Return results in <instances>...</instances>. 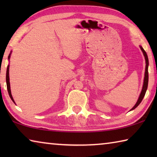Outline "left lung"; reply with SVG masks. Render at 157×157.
Segmentation results:
<instances>
[{
  "label": "left lung",
  "mask_w": 157,
  "mask_h": 157,
  "mask_svg": "<svg viewBox=\"0 0 157 157\" xmlns=\"http://www.w3.org/2000/svg\"><path fill=\"white\" fill-rule=\"evenodd\" d=\"M140 49H141L142 52L143 53V55H144L145 56V62H146V66H145V78H144V82H143V89H142V91L141 93H140V96L139 98V100H138L137 102L136 103V105L134 106V107H133L131 110L134 109L135 108H136L140 104V102H141L142 100L143 99V98H144L145 95V93L146 91H147V85H148V65H149V61H148V57H147V53L144 50V49L141 46H140Z\"/></svg>",
  "instance_id": "left-lung-1"
}]
</instances>
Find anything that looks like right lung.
Masks as SVG:
<instances>
[{
	"instance_id": "right-lung-1",
	"label": "right lung",
	"mask_w": 157,
	"mask_h": 157,
	"mask_svg": "<svg viewBox=\"0 0 157 157\" xmlns=\"http://www.w3.org/2000/svg\"><path fill=\"white\" fill-rule=\"evenodd\" d=\"M10 55H9L8 57V59H10ZM6 83H7V91H8V94L10 98H11L13 102H14V100L12 98V95L11 94V90H10V77H9V66H7V72H6Z\"/></svg>"
}]
</instances>
